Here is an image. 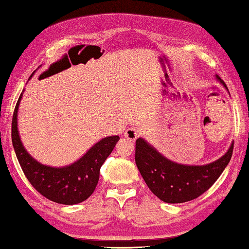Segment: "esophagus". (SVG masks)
<instances>
[{"mask_svg": "<svg viewBox=\"0 0 249 249\" xmlns=\"http://www.w3.org/2000/svg\"><path fill=\"white\" fill-rule=\"evenodd\" d=\"M139 136V132H138V130L136 128H129L125 130L124 132V137L125 139L129 140V141H134Z\"/></svg>", "mask_w": 249, "mask_h": 249, "instance_id": "34e87169", "label": "esophagus"}]
</instances>
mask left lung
Returning <instances> with one entry per match:
<instances>
[{
  "label": "left lung",
  "instance_id": "left-lung-1",
  "mask_svg": "<svg viewBox=\"0 0 249 249\" xmlns=\"http://www.w3.org/2000/svg\"><path fill=\"white\" fill-rule=\"evenodd\" d=\"M221 83L226 87L223 80ZM233 149L231 144L225 156L210 164L183 165L168 160L139 138L134 158L142 178L156 196L165 203H184L201 196L216 182L230 162Z\"/></svg>",
  "mask_w": 249,
  "mask_h": 249
}]
</instances>
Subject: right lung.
Listing matches in <instances>:
<instances>
[{"instance_id": "obj_1", "label": "right lung", "mask_w": 249, "mask_h": 249, "mask_svg": "<svg viewBox=\"0 0 249 249\" xmlns=\"http://www.w3.org/2000/svg\"><path fill=\"white\" fill-rule=\"evenodd\" d=\"M22 93L16 103L12 118V142L16 158L33 187L44 197L65 205L78 204L87 199L99 181V172L106 159L112 152L120 138H104L72 164L65 168H52L34 160L26 152L18 131V110Z\"/></svg>"}]
</instances>
